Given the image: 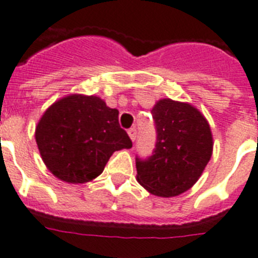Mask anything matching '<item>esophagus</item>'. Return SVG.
Instances as JSON below:
<instances>
[{
    "label": "esophagus",
    "mask_w": 258,
    "mask_h": 258,
    "mask_svg": "<svg viewBox=\"0 0 258 258\" xmlns=\"http://www.w3.org/2000/svg\"><path fill=\"white\" fill-rule=\"evenodd\" d=\"M128 136H130V139H131L132 141L136 140V136H138V131H136V128H135V127H132V128L128 130Z\"/></svg>",
    "instance_id": "34e87169"
}]
</instances>
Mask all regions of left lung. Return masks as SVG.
<instances>
[{"label":"left lung","mask_w":258,"mask_h":258,"mask_svg":"<svg viewBox=\"0 0 258 258\" xmlns=\"http://www.w3.org/2000/svg\"><path fill=\"white\" fill-rule=\"evenodd\" d=\"M157 130L153 154L136 157L138 181L154 196L176 197L201 177L213 149L210 124L187 103L162 99L152 109Z\"/></svg>","instance_id":"8db88e82"}]
</instances>
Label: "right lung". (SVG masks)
Returning <instances> with one entry per match:
<instances>
[{
  "instance_id": "1",
  "label": "right lung",
  "mask_w": 258,
  "mask_h": 258,
  "mask_svg": "<svg viewBox=\"0 0 258 258\" xmlns=\"http://www.w3.org/2000/svg\"><path fill=\"white\" fill-rule=\"evenodd\" d=\"M118 114L97 96L73 94L52 104L36 127L37 146L48 171L71 184L96 178L115 150L132 146Z\"/></svg>"
}]
</instances>
